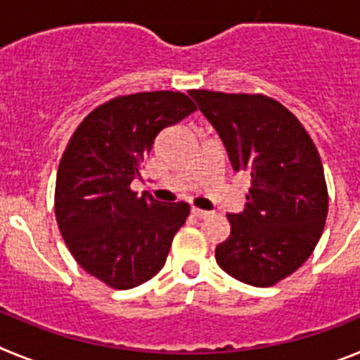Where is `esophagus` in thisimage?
<instances>
[{
	"label": "esophagus",
	"mask_w": 360,
	"mask_h": 360,
	"mask_svg": "<svg viewBox=\"0 0 360 360\" xmlns=\"http://www.w3.org/2000/svg\"><path fill=\"white\" fill-rule=\"evenodd\" d=\"M191 214L196 216V218H205V216H209V214H211V212H209V211H202V209H198V207H193V209H191Z\"/></svg>",
	"instance_id": "34e87169"
}]
</instances>
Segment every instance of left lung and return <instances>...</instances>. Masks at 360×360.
Wrapping results in <instances>:
<instances>
[{
	"instance_id": "1",
	"label": "left lung",
	"mask_w": 360,
	"mask_h": 360,
	"mask_svg": "<svg viewBox=\"0 0 360 360\" xmlns=\"http://www.w3.org/2000/svg\"><path fill=\"white\" fill-rule=\"evenodd\" d=\"M189 94L232 169L250 176L247 205L227 214L231 236L216 247V262L238 281L272 287L307 262L323 234L328 189L319 151L297 117L266 95Z\"/></svg>"
}]
</instances>
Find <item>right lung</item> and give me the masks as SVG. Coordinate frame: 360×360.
I'll list each match as a JSON object with an SVG mask.
<instances>
[{
    "label": "right lung",
    "mask_w": 360,
    "mask_h": 360,
    "mask_svg": "<svg viewBox=\"0 0 360 360\" xmlns=\"http://www.w3.org/2000/svg\"><path fill=\"white\" fill-rule=\"evenodd\" d=\"M196 111L180 91L122 95L95 108L73 131L56 180V219L90 276L117 290L139 287L164 266L189 203L131 191L162 129Z\"/></svg>",
    "instance_id": "right-lung-1"
}]
</instances>
